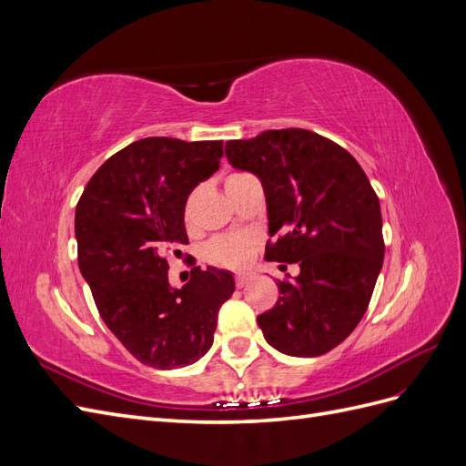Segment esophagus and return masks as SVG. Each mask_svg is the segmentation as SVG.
I'll use <instances>...</instances> for the list:
<instances>
[{"mask_svg": "<svg viewBox=\"0 0 466 466\" xmlns=\"http://www.w3.org/2000/svg\"><path fill=\"white\" fill-rule=\"evenodd\" d=\"M250 274H237L235 276V284H237V288H245L248 281H250Z\"/></svg>", "mask_w": 466, "mask_h": 466, "instance_id": "1", "label": "esophagus"}]
</instances>
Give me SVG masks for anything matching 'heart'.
<instances>
[{"label":"heart","mask_w":466,"mask_h":466,"mask_svg":"<svg viewBox=\"0 0 466 466\" xmlns=\"http://www.w3.org/2000/svg\"><path fill=\"white\" fill-rule=\"evenodd\" d=\"M235 177H238V175H231L228 180H225V185H228V182L233 180ZM192 208H194V196H190L187 202V208H185V219L188 225L192 223ZM255 245H257L255 235H248V233L225 235V237H219V238H216V241L209 243L208 258L219 266L241 268L250 260Z\"/></svg>","instance_id":"heart-1"}]
</instances>
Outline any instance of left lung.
<instances>
[{
	"instance_id": "obj_1",
	"label": "left lung",
	"mask_w": 466,
	"mask_h": 466,
	"mask_svg": "<svg viewBox=\"0 0 466 466\" xmlns=\"http://www.w3.org/2000/svg\"><path fill=\"white\" fill-rule=\"evenodd\" d=\"M225 157L262 182L268 233L278 235L266 260L299 264L257 319L266 342L293 358L327 354L358 327L383 268V219L370 178L344 147L303 128L231 139Z\"/></svg>"
}]
</instances>
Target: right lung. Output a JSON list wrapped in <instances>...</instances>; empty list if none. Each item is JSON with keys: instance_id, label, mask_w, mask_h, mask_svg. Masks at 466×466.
<instances>
[{"instance_id": "1", "label": "right lung", "mask_w": 466, "mask_h": 466, "mask_svg": "<svg viewBox=\"0 0 466 466\" xmlns=\"http://www.w3.org/2000/svg\"><path fill=\"white\" fill-rule=\"evenodd\" d=\"M221 157L223 142L137 139L98 167L76 209L77 262L98 315L155 370L198 361L214 344L219 307L235 291L233 274L214 266H194L182 288L167 274V257L188 245V196Z\"/></svg>"}]
</instances>
